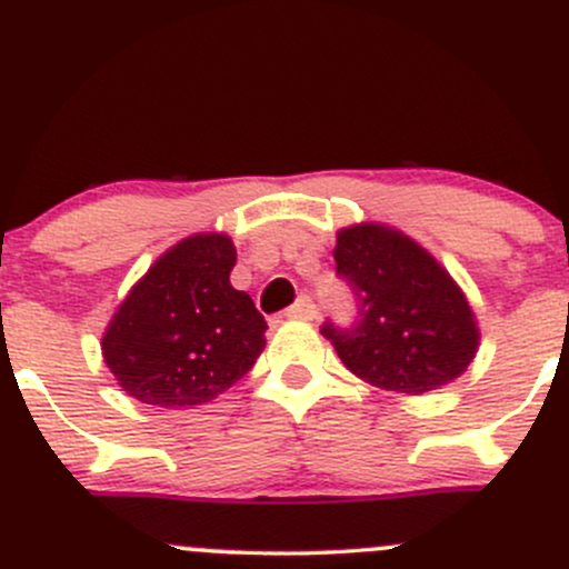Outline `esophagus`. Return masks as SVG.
Instances as JSON below:
<instances>
[{"label": "esophagus", "mask_w": 569, "mask_h": 569, "mask_svg": "<svg viewBox=\"0 0 569 569\" xmlns=\"http://www.w3.org/2000/svg\"><path fill=\"white\" fill-rule=\"evenodd\" d=\"M286 319L295 321H313L316 319V305L308 300V297H300L289 310H286Z\"/></svg>", "instance_id": "1"}]
</instances>
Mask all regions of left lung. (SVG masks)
Segmentation results:
<instances>
[{"instance_id": "obj_1", "label": "left lung", "mask_w": 569, "mask_h": 569, "mask_svg": "<svg viewBox=\"0 0 569 569\" xmlns=\"http://www.w3.org/2000/svg\"><path fill=\"white\" fill-rule=\"evenodd\" d=\"M335 264L360 300L351 330L325 325L355 376L387 392L422 395L452 385L480 349L469 297L430 250L376 220L335 234Z\"/></svg>"}]
</instances>
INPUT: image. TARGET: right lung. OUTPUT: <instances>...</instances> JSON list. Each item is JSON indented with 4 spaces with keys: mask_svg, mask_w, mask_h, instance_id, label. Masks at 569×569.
Instances as JSON below:
<instances>
[{
    "mask_svg": "<svg viewBox=\"0 0 569 569\" xmlns=\"http://www.w3.org/2000/svg\"><path fill=\"white\" fill-rule=\"evenodd\" d=\"M237 248L223 231L179 239L130 286L100 338L130 398L193 409L237 385L267 346V321L231 286Z\"/></svg>",
    "mask_w": 569,
    "mask_h": 569,
    "instance_id": "1",
    "label": "right lung"
}]
</instances>
